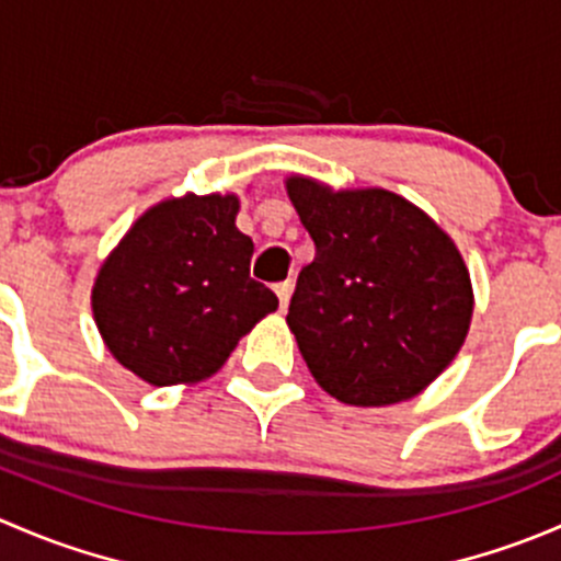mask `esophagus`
I'll return each instance as SVG.
<instances>
[{
	"mask_svg": "<svg viewBox=\"0 0 561 561\" xmlns=\"http://www.w3.org/2000/svg\"><path fill=\"white\" fill-rule=\"evenodd\" d=\"M274 290H276V296H279V304H282V309H285V307H287V301H290V293H293V279L276 282V285H274Z\"/></svg>",
	"mask_w": 561,
	"mask_h": 561,
	"instance_id": "esophagus-1",
	"label": "esophagus"
}]
</instances>
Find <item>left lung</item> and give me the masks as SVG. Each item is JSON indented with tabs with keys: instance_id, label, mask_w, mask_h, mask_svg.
Segmentation results:
<instances>
[{
	"instance_id": "left-lung-1",
	"label": "left lung",
	"mask_w": 561,
	"mask_h": 561,
	"mask_svg": "<svg viewBox=\"0 0 561 561\" xmlns=\"http://www.w3.org/2000/svg\"><path fill=\"white\" fill-rule=\"evenodd\" d=\"M287 195L314 241L287 325L322 390L344 404H396L456 358L472 285L454 241L388 190L331 192L293 175Z\"/></svg>"
}]
</instances>
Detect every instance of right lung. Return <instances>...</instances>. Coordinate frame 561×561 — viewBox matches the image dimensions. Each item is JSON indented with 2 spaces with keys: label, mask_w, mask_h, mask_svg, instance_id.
Instances as JSON below:
<instances>
[{
  "label": "right lung",
  "mask_w": 561,
  "mask_h": 561,
  "mask_svg": "<svg viewBox=\"0 0 561 561\" xmlns=\"http://www.w3.org/2000/svg\"><path fill=\"white\" fill-rule=\"evenodd\" d=\"M236 195L149 208L100 268L94 320L113 358L151 386L211 377L254 322L279 307L249 276L254 244Z\"/></svg>",
  "instance_id": "1"
}]
</instances>
